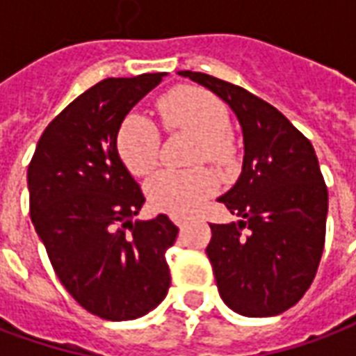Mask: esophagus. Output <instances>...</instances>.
<instances>
[{
	"mask_svg": "<svg viewBox=\"0 0 356 356\" xmlns=\"http://www.w3.org/2000/svg\"><path fill=\"white\" fill-rule=\"evenodd\" d=\"M172 222H175L176 225H178V227H184V225H186V218H181V216H172Z\"/></svg>",
	"mask_w": 356,
	"mask_h": 356,
	"instance_id": "34e87169",
	"label": "esophagus"
}]
</instances>
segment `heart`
Segmentation results:
<instances>
[{"mask_svg":"<svg viewBox=\"0 0 356 356\" xmlns=\"http://www.w3.org/2000/svg\"><path fill=\"white\" fill-rule=\"evenodd\" d=\"M163 123L168 131L197 134V161L209 159L227 165L235 155V144L227 131V110L218 96L199 87H178L159 100ZM161 136L152 119L129 113L119 127L118 152L132 175L152 172L159 159ZM216 189V176L209 168L175 170L165 168L147 181V199L157 210L186 216L209 199Z\"/></svg>","mask_w":356,"mask_h":356,"instance_id":"1","label":"heart"}]
</instances>
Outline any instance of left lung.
Listing matches in <instances>:
<instances>
[{
    "label": "left lung",
    "mask_w": 356,
    "mask_h": 356,
    "mask_svg": "<svg viewBox=\"0 0 356 356\" xmlns=\"http://www.w3.org/2000/svg\"><path fill=\"white\" fill-rule=\"evenodd\" d=\"M222 98L243 131V168L218 201L238 216L210 224L207 254L224 303L275 316L302 300L324 250L328 191L311 142L281 111L237 85L178 72Z\"/></svg>",
    "instance_id": "left-lung-1"
}]
</instances>
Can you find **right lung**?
<instances>
[{
	"label": "right lung",
	"mask_w": 356,
	"mask_h": 356,
	"mask_svg": "<svg viewBox=\"0 0 356 356\" xmlns=\"http://www.w3.org/2000/svg\"><path fill=\"white\" fill-rule=\"evenodd\" d=\"M165 75L96 83L49 123L28 167L30 216L54 273L106 321L146 315L170 286L178 227L167 214L134 220L146 199L118 152L127 113Z\"/></svg>",
	"instance_id": "add662e5"
}]
</instances>
